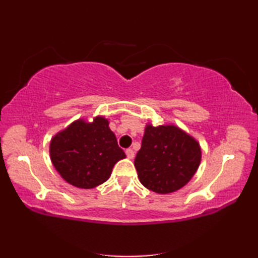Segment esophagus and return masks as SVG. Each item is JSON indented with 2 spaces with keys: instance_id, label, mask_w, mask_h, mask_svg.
<instances>
[{
  "instance_id": "obj_1",
  "label": "esophagus",
  "mask_w": 258,
  "mask_h": 258,
  "mask_svg": "<svg viewBox=\"0 0 258 258\" xmlns=\"http://www.w3.org/2000/svg\"><path fill=\"white\" fill-rule=\"evenodd\" d=\"M125 154H126V157L129 158V159H133V158L135 157V151L133 149H126L125 150Z\"/></svg>"
}]
</instances>
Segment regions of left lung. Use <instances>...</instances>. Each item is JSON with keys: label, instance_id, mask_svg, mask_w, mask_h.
I'll return each mask as SVG.
<instances>
[{"label": "left lung", "instance_id": "obj_1", "mask_svg": "<svg viewBox=\"0 0 258 258\" xmlns=\"http://www.w3.org/2000/svg\"><path fill=\"white\" fill-rule=\"evenodd\" d=\"M201 160L200 143L180 126L146 123L135 167L145 188L166 195L184 187L195 175Z\"/></svg>", "mask_w": 258, "mask_h": 258}]
</instances>
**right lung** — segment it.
<instances>
[{
	"instance_id": "right-lung-1",
	"label": "right lung",
	"mask_w": 258,
	"mask_h": 258,
	"mask_svg": "<svg viewBox=\"0 0 258 258\" xmlns=\"http://www.w3.org/2000/svg\"><path fill=\"white\" fill-rule=\"evenodd\" d=\"M51 164L74 187L92 189L109 179L114 165L124 159L109 121L102 115L81 117L51 137Z\"/></svg>"
}]
</instances>
